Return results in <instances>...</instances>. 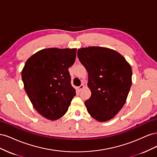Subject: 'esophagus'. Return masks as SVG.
<instances>
[{"label":"esophagus","mask_w":157,"mask_h":157,"mask_svg":"<svg viewBox=\"0 0 157 157\" xmlns=\"http://www.w3.org/2000/svg\"><path fill=\"white\" fill-rule=\"evenodd\" d=\"M84 85L83 84H81V85H80V86H78L77 87V90H78V91L79 92H80V91H81V90L84 88Z\"/></svg>","instance_id":"1"}]
</instances>
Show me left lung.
Masks as SVG:
<instances>
[{
	"mask_svg": "<svg viewBox=\"0 0 157 157\" xmlns=\"http://www.w3.org/2000/svg\"><path fill=\"white\" fill-rule=\"evenodd\" d=\"M88 73L91 96L85 101L88 113L99 122L112 119L124 106L132 86L130 65L115 50L91 46L77 51Z\"/></svg>",
	"mask_w": 157,
	"mask_h": 157,
	"instance_id": "8db88e82",
	"label": "left lung"
}]
</instances>
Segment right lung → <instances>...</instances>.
<instances>
[{"label":"right lung","instance_id":"obj_1","mask_svg":"<svg viewBox=\"0 0 157 157\" xmlns=\"http://www.w3.org/2000/svg\"><path fill=\"white\" fill-rule=\"evenodd\" d=\"M76 52V48L41 50L27 60L21 71L28 97L47 119L62 117L76 95L68 70L75 63Z\"/></svg>","mask_w":157,"mask_h":157}]
</instances>
